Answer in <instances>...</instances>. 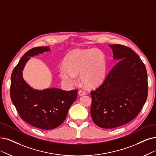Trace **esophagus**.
Segmentation results:
<instances>
[{
	"mask_svg": "<svg viewBox=\"0 0 156 156\" xmlns=\"http://www.w3.org/2000/svg\"><path fill=\"white\" fill-rule=\"evenodd\" d=\"M79 95H84L86 94V91L83 90H80L79 91Z\"/></svg>",
	"mask_w": 156,
	"mask_h": 156,
	"instance_id": "34e87169",
	"label": "esophagus"
}]
</instances>
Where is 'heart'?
Returning <instances> with one entry per match:
<instances>
[{"mask_svg": "<svg viewBox=\"0 0 156 156\" xmlns=\"http://www.w3.org/2000/svg\"><path fill=\"white\" fill-rule=\"evenodd\" d=\"M59 76L69 85L80 80L88 88H94L101 84L106 72V60L104 53L98 49H76L68 52L64 58Z\"/></svg>", "mask_w": 156, "mask_h": 156, "instance_id": "obj_1", "label": "heart"}]
</instances>
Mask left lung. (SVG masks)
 Listing matches in <instances>:
<instances>
[{
    "label": "left lung",
    "instance_id": "obj_1",
    "mask_svg": "<svg viewBox=\"0 0 156 156\" xmlns=\"http://www.w3.org/2000/svg\"><path fill=\"white\" fill-rule=\"evenodd\" d=\"M109 47L118 61L102 84L90 93L91 118L104 129L120 127L134 119L148 95L147 72L139 55L125 45Z\"/></svg>",
    "mask_w": 156,
    "mask_h": 156
}]
</instances>
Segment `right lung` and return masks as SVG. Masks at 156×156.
Here are the masks:
<instances>
[{"mask_svg":"<svg viewBox=\"0 0 156 156\" xmlns=\"http://www.w3.org/2000/svg\"><path fill=\"white\" fill-rule=\"evenodd\" d=\"M48 51V47H37L26 52L12 72L10 87L11 101L20 118L30 125L44 130L56 128L65 121L78 91L58 88L40 91L25 82L22 70L27 61L31 56Z\"/></svg>","mask_w":156,"mask_h":156,"instance_id":"1","label":"right lung"}]
</instances>
